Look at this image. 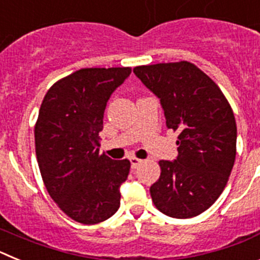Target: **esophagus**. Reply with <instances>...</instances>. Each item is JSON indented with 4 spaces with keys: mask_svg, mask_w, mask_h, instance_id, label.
Masks as SVG:
<instances>
[{
    "mask_svg": "<svg viewBox=\"0 0 260 260\" xmlns=\"http://www.w3.org/2000/svg\"><path fill=\"white\" fill-rule=\"evenodd\" d=\"M130 162H132V168H133V169H135V168H138V167H139V165L142 164V162H143V160L135 157V156H132V157H130Z\"/></svg>",
    "mask_w": 260,
    "mask_h": 260,
    "instance_id": "34e87169",
    "label": "esophagus"
}]
</instances>
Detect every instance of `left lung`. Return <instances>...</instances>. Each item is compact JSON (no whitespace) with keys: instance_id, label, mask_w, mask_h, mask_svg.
Returning <instances> with one entry per match:
<instances>
[{"instance_id":"1","label":"left lung","mask_w":260,"mask_h":260,"mask_svg":"<svg viewBox=\"0 0 260 260\" xmlns=\"http://www.w3.org/2000/svg\"><path fill=\"white\" fill-rule=\"evenodd\" d=\"M158 99L168 128L178 133V156L160 160L150 187L155 207L174 219H190L212 206L228 183L236 160L237 125L220 87L187 61L134 68Z\"/></svg>"}]
</instances>
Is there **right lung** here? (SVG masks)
Here are the masks:
<instances>
[{"label": "right lung", "instance_id": "add662e5", "mask_svg": "<svg viewBox=\"0 0 260 260\" xmlns=\"http://www.w3.org/2000/svg\"><path fill=\"white\" fill-rule=\"evenodd\" d=\"M130 73L80 69L57 80L39 110L35 148L43 182L62 212L82 224L105 221L119 208L130 161L100 155L99 133L107 102Z\"/></svg>", "mask_w": 260, "mask_h": 260}]
</instances>
